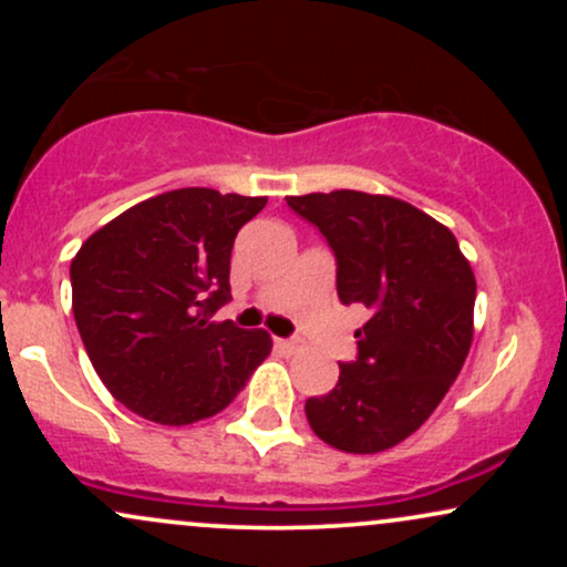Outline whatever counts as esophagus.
I'll return each mask as SVG.
<instances>
[{"instance_id":"34e87169","label":"esophagus","mask_w":567,"mask_h":567,"mask_svg":"<svg viewBox=\"0 0 567 567\" xmlns=\"http://www.w3.org/2000/svg\"><path fill=\"white\" fill-rule=\"evenodd\" d=\"M277 349L288 351V354H292V351H298V341H290V338H277Z\"/></svg>"}]
</instances>
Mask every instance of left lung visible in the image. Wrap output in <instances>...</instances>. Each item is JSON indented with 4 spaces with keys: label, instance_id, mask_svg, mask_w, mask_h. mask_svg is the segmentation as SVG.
I'll use <instances>...</instances> for the list:
<instances>
[{
    "label": "left lung",
    "instance_id": "1",
    "mask_svg": "<svg viewBox=\"0 0 567 567\" xmlns=\"http://www.w3.org/2000/svg\"><path fill=\"white\" fill-rule=\"evenodd\" d=\"M333 250L341 303L370 320L336 389L306 400L315 434L343 453H381L415 432L464 368L477 282L453 231L408 202L341 188L288 197Z\"/></svg>",
    "mask_w": 567,
    "mask_h": 567
}]
</instances>
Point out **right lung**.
I'll use <instances>...</instances> for the list:
<instances>
[{"mask_svg": "<svg viewBox=\"0 0 567 567\" xmlns=\"http://www.w3.org/2000/svg\"><path fill=\"white\" fill-rule=\"evenodd\" d=\"M266 197L175 188L101 226L71 261V309L114 400L165 426L210 419L271 351L266 330L213 315L231 301L237 231Z\"/></svg>", "mask_w": 567, "mask_h": 567, "instance_id": "1", "label": "right lung"}]
</instances>
